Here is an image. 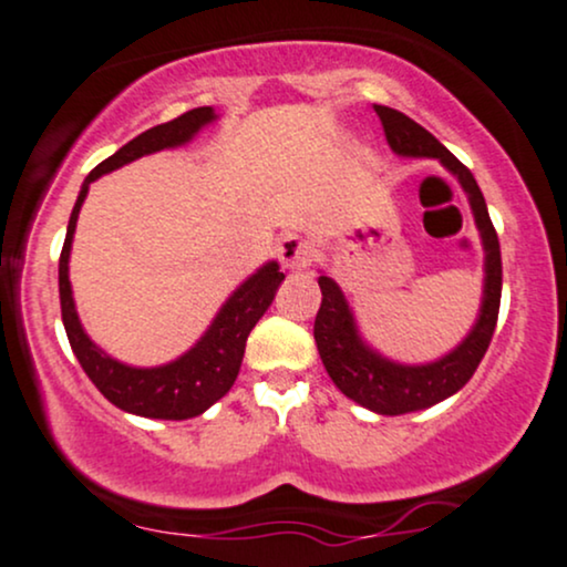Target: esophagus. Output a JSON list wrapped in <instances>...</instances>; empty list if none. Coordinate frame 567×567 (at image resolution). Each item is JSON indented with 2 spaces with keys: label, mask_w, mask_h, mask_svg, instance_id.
Returning <instances> with one entry per match:
<instances>
[{
  "label": "esophagus",
  "mask_w": 567,
  "mask_h": 567,
  "mask_svg": "<svg viewBox=\"0 0 567 567\" xmlns=\"http://www.w3.org/2000/svg\"><path fill=\"white\" fill-rule=\"evenodd\" d=\"M277 256L279 261H282V266H288V269H303V266L311 264L313 248L311 243L303 240L301 235H288L279 240Z\"/></svg>",
  "instance_id": "obj_1"
}]
</instances>
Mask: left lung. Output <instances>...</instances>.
I'll return each instance as SVG.
<instances>
[{
	"label": "left lung",
	"instance_id": "1",
	"mask_svg": "<svg viewBox=\"0 0 567 567\" xmlns=\"http://www.w3.org/2000/svg\"><path fill=\"white\" fill-rule=\"evenodd\" d=\"M374 113L383 121L385 140L395 153L414 155V158H439L462 182V187L470 195L475 221H478L483 248H486V290H483L478 324L473 327V332L460 349L425 367L393 364V361L367 349L359 340L357 330H353V317L349 306H346L343 292L330 277H319L322 306H319L317 319H313V340H317L327 374L357 404L393 417V414L417 412V409L433 406L449 399L478 370L481 359L488 351L491 338H494L496 319H499L502 250L478 182L470 174L465 163L456 161L427 128H422L417 121H412L401 111L374 105Z\"/></svg>",
	"mask_w": 567,
	"mask_h": 567
}]
</instances>
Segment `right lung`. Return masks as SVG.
Wrapping results in <instances>:
<instances>
[{"label": "right lung", "instance_id": "obj_1", "mask_svg": "<svg viewBox=\"0 0 567 567\" xmlns=\"http://www.w3.org/2000/svg\"><path fill=\"white\" fill-rule=\"evenodd\" d=\"M208 121H214L210 107H193V111L182 113L179 118L166 121V124H158L134 136L118 153H113L111 158L94 166L92 174L84 179L76 206H73L63 250H60V311H63L68 340H71V349L76 353L81 370L89 374V380L97 385V391L111 404L124 409V412L140 414V417H197L214 401L221 399L231 383H235L237 372H240L245 340H248L258 319L264 317V311L275 301L279 282L285 279L277 264H266L264 269H258L248 282L235 290V296L224 303L214 324L208 327V332L193 351H187L182 359L172 361V364L155 367V370H134V367H126L121 361L105 357L86 338V332L81 330L76 306H73L71 296V282H68V256H71L73 231H76L81 203H84L89 193V182L124 166V163L142 158V155L155 153V150L184 145Z\"/></svg>", "mask_w": 567, "mask_h": 567}]
</instances>
